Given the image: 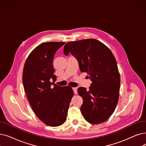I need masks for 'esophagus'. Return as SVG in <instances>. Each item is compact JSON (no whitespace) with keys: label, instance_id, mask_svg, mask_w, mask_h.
I'll use <instances>...</instances> for the list:
<instances>
[{"label":"esophagus","instance_id":"1","mask_svg":"<svg viewBox=\"0 0 146 146\" xmlns=\"http://www.w3.org/2000/svg\"><path fill=\"white\" fill-rule=\"evenodd\" d=\"M72 89L74 91V93L75 94H78V88H72Z\"/></svg>","mask_w":146,"mask_h":146}]
</instances>
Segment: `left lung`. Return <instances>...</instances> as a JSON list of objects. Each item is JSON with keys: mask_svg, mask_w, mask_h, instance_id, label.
<instances>
[{"mask_svg": "<svg viewBox=\"0 0 146 146\" xmlns=\"http://www.w3.org/2000/svg\"><path fill=\"white\" fill-rule=\"evenodd\" d=\"M76 58L81 72H86L92 83L89 90L78 92L83 98L80 111L89 123L99 124L108 119L117 106L120 84L116 59L103 43L88 39L67 43L64 54Z\"/></svg>", "mask_w": 146, "mask_h": 146, "instance_id": "left-lung-1", "label": "left lung"}]
</instances>
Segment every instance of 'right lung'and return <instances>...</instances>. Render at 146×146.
<instances>
[{
	"label": "right lung",
	"instance_id": "add662e5",
	"mask_svg": "<svg viewBox=\"0 0 146 146\" xmlns=\"http://www.w3.org/2000/svg\"><path fill=\"white\" fill-rule=\"evenodd\" d=\"M64 44L55 42L40 44L30 54L23 70V84L31 108L38 118L50 126H58L66 121L74 95L71 87L59 86L54 82L56 80L54 57Z\"/></svg>",
	"mask_w": 146,
	"mask_h": 146
}]
</instances>
